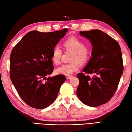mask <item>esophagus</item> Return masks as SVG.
I'll return each mask as SVG.
<instances>
[{
    "instance_id": "34e87169",
    "label": "esophagus",
    "mask_w": 132,
    "mask_h": 132,
    "mask_svg": "<svg viewBox=\"0 0 132 132\" xmlns=\"http://www.w3.org/2000/svg\"><path fill=\"white\" fill-rule=\"evenodd\" d=\"M72 77H73V76H67L66 78H67V79H71V78H72Z\"/></svg>"
}]
</instances>
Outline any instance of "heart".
Instances as JSON below:
<instances>
[{
    "mask_svg": "<svg viewBox=\"0 0 132 132\" xmlns=\"http://www.w3.org/2000/svg\"><path fill=\"white\" fill-rule=\"evenodd\" d=\"M63 47L66 51H72L71 60L73 61L68 64H65L56 69V72L59 74L69 76L76 72L79 68V62L83 63L87 61L90 57V51L88 47L84 45V42L79 38L72 36L69 37L64 42ZM62 52L58 47L53 48L51 59L55 65L60 63Z\"/></svg>",
    "mask_w": 132,
    "mask_h": 132,
    "instance_id": "heart-1",
    "label": "heart"
}]
</instances>
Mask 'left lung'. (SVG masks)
<instances>
[{
	"mask_svg": "<svg viewBox=\"0 0 132 132\" xmlns=\"http://www.w3.org/2000/svg\"><path fill=\"white\" fill-rule=\"evenodd\" d=\"M79 34L90 40L93 48L82 70L86 74H77V94L84 104L95 107L107 103L114 94L123 72L122 54L118 43L104 32L94 29Z\"/></svg>",
	"mask_w": 132,
	"mask_h": 132,
	"instance_id": "1",
	"label": "left lung"
}]
</instances>
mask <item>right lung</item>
Instances as JSON below:
<instances>
[{"label": "right lung", "mask_w": 132, "mask_h": 132, "mask_svg": "<svg viewBox=\"0 0 132 132\" xmlns=\"http://www.w3.org/2000/svg\"><path fill=\"white\" fill-rule=\"evenodd\" d=\"M68 30L49 33L31 31L12 50L10 79L20 98L32 108L44 109L51 105L66 80L62 74L47 77L54 69L51 59L53 49Z\"/></svg>", "instance_id": "right-lung-1"}]
</instances>
